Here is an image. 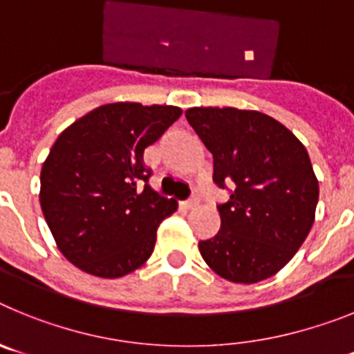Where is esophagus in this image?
Wrapping results in <instances>:
<instances>
[{"instance_id":"obj_1","label":"esophagus","mask_w":354,"mask_h":354,"mask_svg":"<svg viewBox=\"0 0 354 354\" xmlns=\"http://www.w3.org/2000/svg\"><path fill=\"white\" fill-rule=\"evenodd\" d=\"M198 204H200L198 196H193V198H192V200H187V202H186V204H184V205H186L187 209H195V207H198Z\"/></svg>"}]
</instances>
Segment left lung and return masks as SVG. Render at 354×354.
Returning <instances> with one entry per match:
<instances>
[{"mask_svg": "<svg viewBox=\"0 0 354 354\" xmlns=\"http://www.w3.org/2000/svg\"><path fill=\"white\" fill-rule=\"evenodd\" d=\"M186 118L214 158V183L234 187L218 205L220 230L200 241V255L228 282L248 286L273 277L315 220L319 183L305 145L255 109L189 108Z\"/></svg>", "mask_w": 354, "mask_h": 354, "instance_id": "left-lung-1", "label": "left lung"}]
</instances>
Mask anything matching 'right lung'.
<instances>
[{
  "instance_id": "add662e5",
  "label": "right lung",
  "mask_w": 354,
  "mask_h": 354,
  "mask_svg": "<svg viewBox=\"0 0 354 354\" xmlns=\"http://www.w3.org/2000/svg\"><path fill=\"white\" fill-rule=\"evenodd\" d=\"M183 115L177 106L111 102L62 131L40 171V207L64 257L84 273L120 278L154 252L177 211L145 184L143 150Z\"/></svg>"
}]
</instances>
